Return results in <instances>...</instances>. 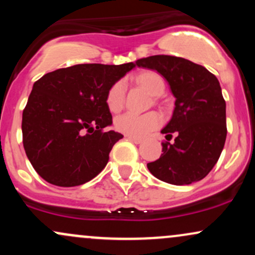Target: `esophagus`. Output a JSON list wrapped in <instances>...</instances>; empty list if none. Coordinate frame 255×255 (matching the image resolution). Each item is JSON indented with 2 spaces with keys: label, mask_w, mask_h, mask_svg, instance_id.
<instances>
[{
  "label": "esophagus",
  "mask_w": 255,
  "mask_h": 255,
  "mask_svg": "<svg viewBox=\"0 0 255 255\" xmlns=\"http://www.w3.org/2000/svg\"><path fill=\"white\" fill-rule=\"evenodd\" d=\"M126 137H127L129 141L134 142V144H141V142H142V140L139 139V137H134V136H129V135H126Z\"/></svg>",
  "instance_id": "34e87169"
}]
</instances>
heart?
<instances>
[{"label": "heart", "instance_id": "b5f03b06", "mask_svg": "<svg viewBox=\"0 0 255 255\" xmlns=\"http://www.w3.org/2000/svg\"><path fill=\"white\" fill-rule=\"evenodd\" d=\"M135 83L147 91L151 96L158 97L164 93V79L153 71H146L140 73L135 77ZM126 98V83L119 80L109 87L105 97L108 109L111 113H119L122 110ZM162 119L156 113H148L144 115L136 114H124L115 120V128L126 135L134 137H144L152 130L159 127Z\"/></svg>", "mask_w": 255, "mask_h": 255}]
</instances>
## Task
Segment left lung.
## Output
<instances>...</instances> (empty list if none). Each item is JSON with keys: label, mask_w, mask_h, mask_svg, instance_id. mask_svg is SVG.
Returning <instances> with one entry per match:
<instances>
[{"label": "left lung", "mask_w": 255, "mask_h": 255, "mask_svg": "<svg viewBox=\"0 0 255 255\" xmlns=\"http://www.w3.org/2000/svg\"><path fill=\"white\" fill-rule=\"evenodd\" d=\"M135 63L159 73L175 97L170 121L160 131L170 137L176 133V137L174 144L163 142L162 156L148 163V170L176 186L203 180L217 163L227 137L225 101L218 79L182 57L154 55Z\"/></svg>", "instance_id": "left-lung-1"}]
</instances>
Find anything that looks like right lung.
<instances>
[{"label": "right lung", "mask_w": 255, "mask_h": 255, "mask_svg": "<svg viewBox=\"0 0 255 255\" xmlns=\"http://www.w3.org/2000/svg\"><path fill=\"white\" fill-rule=\"evenodd\" d=\"M135 63L75 64L43 75L32 87L22 113V142L34 170L46 182L74 187L107 165L124 135L103 131L113 125L105 103L109 87Z\"/></svg>", "instance_id": "obj_1"}]
</instances>
